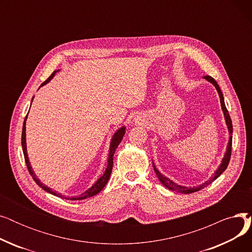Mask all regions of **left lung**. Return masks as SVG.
<instances>
[{
    "label": "left lung",
    "instance_id": "obj_1",
    "mask_svg": "<svg viewBox=\"0 0 252 252\" xmlns=\"http://www.w3.org/2000/svg\"><path fill=\"white\" fill-rule=\"evenodd\" d=\"M204 78L207 79V81L210 82L211 84H213V85L216 87V89H217V91H218V93H219V96H220V104H221V109H222V112H223V115H224V119H226V124H227V126H228V129H229V134L231 135V137H230L229 144H228V146H227V152H226V154H224V157L222 158V161H221L220 165L219 166V168L217 169V171L215 173V176L211 177L210 180L206 181L205 183H203L202 185H200V186H198V187L188 188V187H184V186H180V185H177V184L174 183L173 181H170L168 178L162 176V175L159 173V170H158V169L156 168V166H155L154 163H153V168H154L155 174H156L158 180H159V181L161 182V184L164 185V186H165L167 189H169V190H173V191H176V192H179V193H183V194L194 193V192L199 191V190L203 189L204 187L208 186L209 184L213 183L216 179H218V178L223 173L224 170H226V168L228 167V164H229V162H230V159H231V153H232V133H233V126H232L231 117H230V115H229V113H228V109L226 108V105H224L222 93H221V91H220V89L218 83L215 81V78H213V77L209 76V75L204 76Z\"/></svg>",
    "mask_w": 252,
    "mask_h": 252
}]
</instances>
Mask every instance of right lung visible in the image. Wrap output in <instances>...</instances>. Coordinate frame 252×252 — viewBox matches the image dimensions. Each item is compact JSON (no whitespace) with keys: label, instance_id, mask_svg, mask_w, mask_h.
Listing matches in <instances>:
<instances>
[{"label":"right lung","instance_id":"add662e5","mask_svg":"<svg viewBox=\"0 0 252 252\" xmlns=\"http://www.w3.org/2000/svg\"><path fill=\"white\" fill-rule=\"evenodd\" d=\"M55 73H56V71L53 72V73L47 78V81H45V82L41 85V87H43L44 85L48 84V83L51 81V79L53 78V76L55 75ZM32 99H33V98H32ZM26 118H28V115L25 116V119H24L23 127H22V136H21L22 150H23V154H24V159H25L26 166H28V169H29V171H30L31 176L32 177L33 181L38 185L39 187H41L42 189H44L45 191H47V192L53 194V195H55V196H58V197H61V198H62V195H61V194L56 193V192H53L52 189H50L49 187L45 186V185H44L43 183L39 182V180L36 179V177H35V175H34V173H33V170H32V166H31V162H30V160H29V156H28V151H26V139H25V136H26V135H25V122H26ZM125 133H126V127L123 126V127L119 128V129L116 131V133L113 135V137H112L111 144H110V149H109V155H108V165H107V168H106V170H105L104 175H103L94 185H93V186H92L90 189H88L85 193H83L82 195H79V196H75V197L70 198V200H83V199H86V198H88V197H92V196H94V195L98 194V193L106 186V184H107V182H108V180H109V178H110V175H111V171H112V166H113V155H114V152H115L116 148L118 147L119 143L122 142L123 137L125 136ZM65 198H66V197H65ZM68 199H69V198H68Z\"/></svg>","mask_w":252,"mask_h":252}]
</instances>
